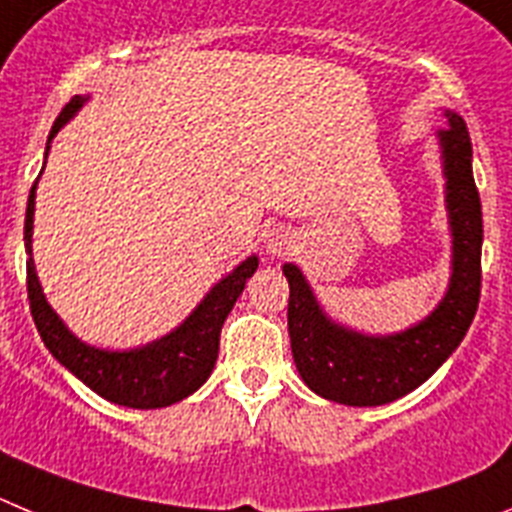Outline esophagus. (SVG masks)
<instances>
[{
	"label": "esophagus",
	"mask_w": 512,
	"mask_h": 512,
	"mask_svg": "<svg viewBox=\"0 0 512 512\" xmlns=\"http://www.w3.org/2000/svg\"><path fill=\"white\" fill-rule=\"evenodd\" d=\"M290 245H293V237L288 232H273L265 239V250L270 255H285L290 250Z\"/></svg>",
	"instance_id": "34e87169"
}]
</instances>
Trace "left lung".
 <instances>
[{"mask_svg": "<svg viewBox=\"0 0 512 512\" xmlns=\"http://www.w3.org/2000/svg\"><path fill=\"white\" fill-rule=\"evenodd\" d=\"M436 132L451 234V275L436 308L408 329L365 334L331 319L296 262H285L288 334L293 362L308 388L342 405H385L434 375L462 344L480 303L482 204L472 176V142L464 119L444 109Z\"/></svg>", "mask_w": 512, "mask_h": 512, "instance_id": "left-lung-1", "label": "left lung"}]
</instances>
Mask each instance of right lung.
Returning <instances> with one entry per match:
<instances>
[{
	"instance_id": "obj_1",
	"label": "right lung",
	"mask_w": 512,
	"mask_h": 512,
	"mask_svg": "<svg viewBox=\"0 0 512 512\" xmlns=\"http://www.w3.org/2000/svg\"><path fill=\"white\" fill-rule=\"evenodd\" d=\"M89 96H73L66 104L45 145V158L50 153V142L58 132L81 112ZM45 168V163H43ZM35 188H30L25 211V250H27V298H30L32 319L40 331L48 352L53 354L71 375L84 382L109 403L124 408H165L191 393L209 380L211 370L219 357V334L224 319L234 308L237 298L245 290L247 278L257 270V255L239 262L232 273L224 275L214 288L201 298V303L188 313L186 319L160 339L132 349H104L78 339L43 293L38 280L35 260H32V222H35Z\"/></svg>"
}]
</instances>
